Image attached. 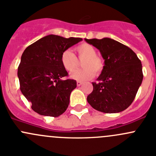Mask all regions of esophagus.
I'll return each instance as SVG.
<instances>
[{"label": "esophagus", "instance_id": "34e87169", "mask_svg": "<svg viewBox=\"0 0 156 156\" xmlns=\"http://www.w3.org/2000/svg\"><path fill=\"white\" fill-rule=\"evenodd\" d=\"M82 84H83V83L81 82V81H77V86H78V87L81 86Z\"/></svg>", "mask_w": 156, "mask_h": 156}]
</instances>
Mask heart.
<instances>
[{
    "label": "heart",
    "instance_id": "1",
    "mask_svg": "<svg viewBox=\"0 0 156 156\" xmlns=\"http://www.w3.org/2000/svg\"><path fill=\"white\" fill-rule=\"evenodd\" d=\"M80 59H84L82 62L83 69H79L72 72L70 75L71 78L76 81H87L94 76L95 71L97 74L100 73L104 67L103 60L98 56L95 48L90 44L84 43L75 48ZM61 63L62 67L67 72H72L78 65V59L73 53L70 50H64L61 54Z\"/></svg>",
    "mask_w": 156,
    "mask_h": 156
}]
</instances>
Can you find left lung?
Here are the masks:
<instances>
[{"label":"left lung","mask_w":156,"mask_h":156,"mask_svg":"<svg viewBox=\"0 0 156 156\" xmlns=\"http://www.w3.org/2000/svg\"><path fill=\"white\" fill-rule=\"evenodd\" d=\"M100 50L104 67L93 82L92 93L87 96L90 105L104 113H117L130 106L142 84V64L128 47L108 37L84 39Z\"/></svg>","instance_id":"obj_1"}]
</instances>
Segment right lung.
I'll return each mask as SVG.
<instances>
[{
    "instance_id": "obj_1",
    "label": "right lung",
    "mask_w": 156,
    "mask_h": 156,
    "mask_svg": "<svg viewBox=\"0 0 156 156\" xmlns=\"http://www.w3.org/2000/svg\"><path fill=\"white\" fill-rule=\"evenodd\" d=\"M81 41V37L49 34L24 50L17 75L22 94L35 112L58 117L68 108L71 92L77 82L61 79L68 76V72L62 67L60 57L64 50Z\"/></svg>"
}]
</instances>
